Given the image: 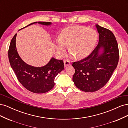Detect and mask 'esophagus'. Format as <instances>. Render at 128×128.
Masks as SVG:
<instances>
[{
	"mask_svg": "<svg viewBox=\"0 0 128 128\" xmlns=\"http://www.w3.org/2000/svg\"><path fill=\"white\" fill-rule=\"evenodd\" d=\"M70 61H68V60L64 61V65L65 67L68 66L70 65Z\"/></svg>",
	"mask_w": 128,
	"mask_h": 128,
	"instance_id": "34e87169",
	"label": "esophagus"
}]
</instances>
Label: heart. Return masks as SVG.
I'll list each match as a JSON object with an SVG mask.
<instances>
[{"label": "heart", "mask_w": 128, "mask_h": 128, "mask_svg": "<svg viewBox=\"0 0 128 128\" xmlns=\"http://www.w3.org/2000/svg\"><path fill=\"white\" fill-rule=\"evenodd\" d=\"M96 40L97 34L92 28L70 26L62 31L61 38L56 40V46L58 51L62 53L69 44L70 56L83 58L91 52Z\"/></svg>", "instance_id": "1"}]
</instances>
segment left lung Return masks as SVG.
Masks as SVG:
<instances>
[{
    "label": "left lung",
    "mask_w": 128,
    "mask_h": 128,
    "mask_svg": "<svg viewBox=\"0 0 128 128\" xmlns=\"http://www.w3.org/2000/svg\"><path fill=\"white\" fill-rule=\"evenodd\" d=\"M96 26L99 34L98 45L90 55L72 64L75 70L73 82L84 92H94L105 86L118 62V44L113 33L98 24Z\"/></svg>",
    "instance_id": "obj_1"
}]
</instances>
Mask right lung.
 Returning <instances> with one entry per match:
<instances>
[{"label":"right lung","mask_w":128,"mask_h":128,"mask_svg":"<svg viewBox=\"0 0 128 128\" xmlns=\"http://www.w3.org/2000/svg\"><path fill=\"white\" fill-rule=\"evenodd\" d=\"M37 23L45 26L52 24L48 22H35L26 27ZM16 34H15L10 42L8 59L10 66L18 80L26 89L35 94H43L51 90L54 86L55 77L58 73L64 69L63 61L52 58L47 64L41 67H34L26 64L21 59L18 53L15 44Z\"/></svg>","instance_id":"1"}]
</instances>
